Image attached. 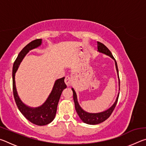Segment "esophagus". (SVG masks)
<instances>
[{
	"mask_svg": "<svg viewBox=\"0 0 146 146\" xmlns=\"http://www.w3.org/2000/svg\"><path fill=\"white\" fill-rule=\"evenodd\" d=\"M64 82H65V84H66V86H70L71 85V78L69 76H66L65 80H64Z\"/></svg>",
	"mask_w": 146,
	"mask_h": 146,
	"instance_id": "obj_1",
	"label": "esophagus"
}]
</instances>
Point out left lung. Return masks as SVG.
<instances>
[{"instance_id":"obj_1","label":"left lung","mask_w":146,"mask_h":146,"mask_svg":"<svg viewBox=\"0 0 146 146\" xmlns=\"http://www.w3.org/2000/svg\"><path fill=\"white\" fill-rule=\"evenodd\" d=\"M97 49H98L97 51L98 52L105 54V55L110 56L111 58L115 60L116 70H117L118 78V86H119V91H120V79H119V75H118V70L117 62H116L115 58L113 57L111 52L107 47H106L105 45H104L102 43L100 42H97ZM71 90L73 91V100H74V102H75V107L76 113H77L79 117H80V118L82 120L83 122L87 123V124H90V125L98 124V123H102L104 122V121L107 120L108 118L110 117V115H111L113 110H114L115 106L117 105L118 96H119V92H118L115 102L110 108L108 109V110H106L105 111H104L100 112V113H88V112L85 111L80 107V106L79 105L78 102L77 96H76V93L75 92V91L74 90L73 88H71Z\"/></svg>"}]
</instances>
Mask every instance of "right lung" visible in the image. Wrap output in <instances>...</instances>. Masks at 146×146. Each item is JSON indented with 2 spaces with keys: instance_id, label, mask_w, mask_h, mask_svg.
Listing matches in <instances>:
<instances>
[{
  "instance_id": "1",
  "label": "right lung",
  "mask_w": 146,
  "mask_h": 146,
  "mask_svg": "<svg viewBox=\"0 0 146 146\" xmlns=\"http://www.w3.org/2000/svg\"><path fill=\"white\" fill-rule=\"evenodd\" d=\"M42 39L34 40L27 44L22 49L13 64V74H12L13 75V95L17 107L26 119L37 125H47L53 120L55 117L56 109H57L58 103L62 92L64 89L67 88L66 84L64 83L65 77L57 79L55 80L51 92L49 94L46 100L43 103V104L36 108H31L26 106L19 98L16 88L15 80V73L19 67L20 64L21 63L22 60H23L26 54L29 51L40 46L42 44Z\"/></svg>"
}]
</instances>
